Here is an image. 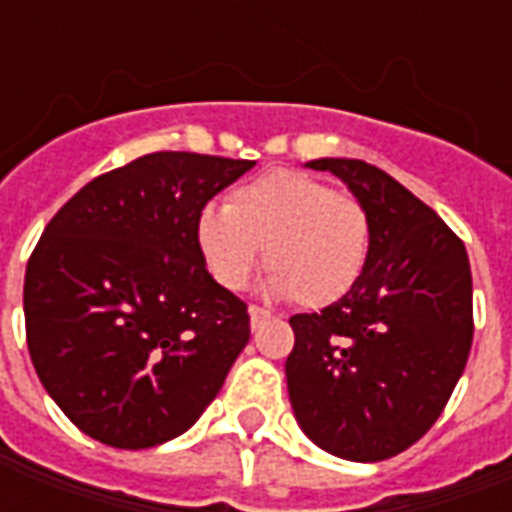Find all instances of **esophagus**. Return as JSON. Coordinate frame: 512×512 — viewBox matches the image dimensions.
Wrapping results in <instances>:
<instances>
[{"instance_id": "obj_1", "label": "esophagus", "mask_w": 512, "mask_h": 512, "mask_svg": "<svg viewBox=\"0 0 512 512\" xmlns=\"http://www.w3.org/2000/svg\"><path fill=\"white\" fill-rule=\"evenodd\" d=\"M268 318H271V312L263 310V307H255V304L249 307V321H252V332H255V329H260V323H266Z\"/></svg>"}]
</instances>
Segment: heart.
I'll list each match as a JSON object with an SVG mask.
<instances>
[{
    "mask_svg": "<svg viewBox=\"0 0 512 512\" xmlns=\"http://www.w3.org/2000/svg\"><path fill=\"white\" fill-rule=\"evenodd\" d=\"M194 235L224 290L246 288L263 249L268 290L318 310L354 290L370 260L373 224L354 194L299 169H268L235 186L227 205H205Z\"/></svg>",
    "mask_w": 512,
    "mask_h": 512,
    "instance_id": "heart-1",
    "label": "heart"
}]
</instances>
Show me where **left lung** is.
I'll return each mask as SVG.
<instances>
[{"label":"left lung","instance_id":"1","mask_svg":"<svg viewBox=\"0 0 512 512\" xmlns=\"http://www.w3.org/2000/svg\"><path fill=\"white\" fill-rule=\"evenodd\" d=\"M370 213L373 244L351 293L293 315L285 362L293 414L321 450L386 461L419 441L447 406L472 348V268L439 213L384 169L318 158Z\"/></svg>","mask_w":512,"mask_h":512}]
</instances>
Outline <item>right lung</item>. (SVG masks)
Here are the masks:
<instances>
[{"label":"right lung","mask_w":512,"mask_h":512,"mask_svg":"<svg viewBox=\"0 0 512 512\" xmlns=\"http://www.w3.org/2000/svg\"><path fill=\"white\" fill-rule=\"evenodd\" d=\"M255 161L161 150L90 180L46 224L24 277L40 384L117 450L175 439L249 343L246 304L208 274L197 213Z\"/></svg>","instance_id":"add662e5"}]
</instances>
